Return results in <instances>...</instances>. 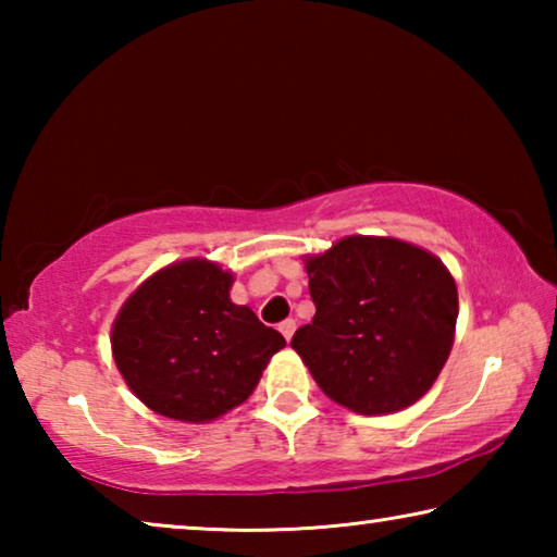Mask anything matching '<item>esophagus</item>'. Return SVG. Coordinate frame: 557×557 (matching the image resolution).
<instances>
[{
    "mask_svg": "<svg viewBox=\"0 0 557 557\" xmlns=\"http://www.w3.org/2000/svg\"><path fill=\"white\" fill-rule=\"evenodd\" d=\"M277 329H280V334L289 342L292 334H295V329H297V322H295V319H285V322H282Z\"/></svg>",
    "mask_w": 557,
    "mask_h": 557,
    "instance_id": "esophagus-1",
    "label": "esophagus"
}]
</instances>
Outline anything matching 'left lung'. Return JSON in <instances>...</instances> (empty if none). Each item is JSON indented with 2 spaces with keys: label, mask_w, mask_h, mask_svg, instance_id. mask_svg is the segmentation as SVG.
<instances>
[{
  "label": "left lung",
  "mask_w": 557,
  "mask_h": 557,
  "mask_svg": "<svg viewBox=\"0 0 557 557\" xmlns=\"http://www.w3.org/2000/svg\"><path fill=\"white\" fill-rule=\"evenodd\" d=\"M305 268L317 314L292 348L319 388L358 414L420 400L447 361L459 314L442 260L398 238L348 235Z\"/></svg>",
  "instance_id": "8db88e82"
}]
</instances>
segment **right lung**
I'll use <instances>...</instances> for the list:
<instances>
[{
  "label": "right lung",
  "mask_w": 557,
  "mask_h": 557,
  "mask_svg": "<svg viewBox=\"0 0 557 557\" xmlns=\"http://www.w3.org/2000/svg\"><path fill=\"white\" fill-rule=\"evenodd\" d=\"M233 272L191 258L147 277L112 324V358L149 410L211 422L250 398L285 338L231 301Z\"/></svg>",
  "instance_id": "right-lung-1"
}]
</instances>
